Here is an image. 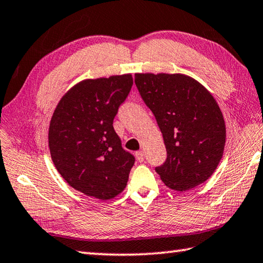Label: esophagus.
<instances>
[{"label":"esophagus","instance_id":"1","mask_svg":"<svg viewBox=\"0 0 263 263\" xmlns=\"http://www.w3.org/2000/svg\"><path fill=\"white\" fill-rule=\"evenodd\" d=\"M136 155V158H137V160H139V162H143L144 160V153L143 151H137V153L135 154Z\"/></svg>","mask_w":263,"mask_h":263}]
</instances>
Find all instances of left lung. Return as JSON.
<instances>
[{
    "label": "left lung",
    "instance_id": "8db88e82",
    "mask_svg": "<svg viewBox=\"0 0 263 263\" xmlns=\"http://www.w3.org/2000/svg\"><path fill=\"white\" fill-rule=\"evenodd\" d=\"M135 83L166 146V162L156 168L165 186L185 192L208 180L227 142L223 113L213 95L185 73L137 72Z\"/></svg>",
    "mask_w": 263,
    "mask_h": 263
}]
</instances>
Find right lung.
Wrapping results in <instances>:
<instances>
[{
	"instance_id": "obj_1",
	"label": "right lung",
	"mask_w": 263,
	"mask_h": 263,
	"mask_svg": "<svg viewBox=\"0 0 263 263\" xmlns=\"http://www.w3.org/2000/svg\"><path fill=\"white\" fill-rule=\"evenodd\" d=\"M133 85L132 73L86 78L57 105L48 128L50 157L73 190L110 200L127 186L134 165L114 132L113 119Z\"/></svg>"
}]
</instances>
